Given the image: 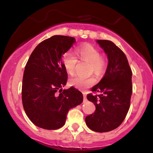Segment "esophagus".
Instances as JSON below:
<instances>
[{"instance_id":"obj_1","label":"esophagus","mask_w":153,"mask_h":153,"mask_svg":"<svg viewBox=\"0 0 153 153\" xmlns=\"http://www.w3.org/2000/svg\"><path fill=\"white\" fill-rule=\"evenodd\" d=\"M83 94H84V101H85L86 99H87V96H86L85 93H83Z\"/></svg>"}]
</instances>
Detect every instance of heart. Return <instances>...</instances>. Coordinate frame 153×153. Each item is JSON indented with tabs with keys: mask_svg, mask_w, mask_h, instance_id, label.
I'll list each match as a JSON object with an SVG mask.
<instances>
[{
	"mask_svg": "<svg viewBox=\"0 0 153 153\" xmlns=\"http://www.w3.org/2000/svg\"><path fill=\"white\" fill-rule=\"evenodd\" d=\"M75 54L79 61L89 63L90 66H88V70L90 73L93 72L97 75L104 73L107 65L106 58L100 55L99 51L96 47L90 44H84L77 48ZM63 63L68 74L73 75L75 73L78 60L73 54L71 52L65 53L63 57ZM95 82L96 79L94 78L75 76L69 79V84L75 88L84 90L94 84Z\"/></svg>",
	"mask_w": 153,
	"mask_h": 153,
	"instance_id": "b5f03b06",
	"label": "heart"
}]
</instances>
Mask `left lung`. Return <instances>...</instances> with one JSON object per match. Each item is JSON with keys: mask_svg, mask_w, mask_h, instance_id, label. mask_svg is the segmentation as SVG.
I'll return each instance as SVG.
<instances>
[{"mask_svg": "<svg viewBox=\"0 0 153 153\" xmlns=\"http://www.w3.org/2000/svg\"><path fill=\"white\" fill-rule=\"evenodd\" d=\"M96 42L107 54L108 63L103 78L91 89L99 94L87 96L96 111L86 117L85 122L93 131L107 132L120 126L126 117L132 93V72L126 56L114 42L103 39Z\"/></svg>", "mask_w": 153, "mask_h": 153, "instance_id": "8db88e82", "label": "left lung"}]
</instances>
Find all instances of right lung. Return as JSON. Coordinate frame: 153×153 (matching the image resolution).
<instances>
[{
    "mask_svg": "<svg viewBox=\"0 0 153 153\" xmlns=\"http://www.w3.org/2000/svg\"><path fill=\"white\" fill-rule=\"evenodd\" d=\"M76 42L75 38L55 35L42 41L30 56L22 81V104L27 116L39 128L55 130L63 126L69 109L83 102V95L67 82L63 54Z\"/></svg>",
    "mask_w": 153,
    "mask_h": 153,
    "instance_id": "1",
    "label": "right lung"
}]
</instances>
